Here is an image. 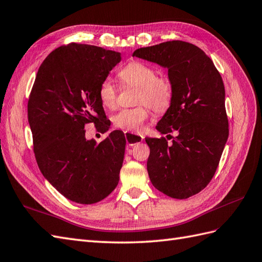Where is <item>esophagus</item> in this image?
Wrapping results in <instances>:
<instances>
[{
	"label": "esophagus",
	"mask_w": 262,
	"mask_h": 262,
	"mask_svg": "<svg viewBox=\"0 0 262 262\" xmlns=\"http://www.w3.org/2000/svg\"><path fill=\"white\" fill-rule=\"evenodd\" d=\"M125 138H126L127 145H129V146H134V145H136L138 143H142L143 139H144L143 136L137 135V134L128 133V132L125 133Z\"/></svg>",
	"instance_id": "34e87169"
}]
</instances>
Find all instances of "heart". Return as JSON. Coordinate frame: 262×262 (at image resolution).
I'll return each instance as SVG.
<instances>
[{
  "instance_id": "heart-1",
  "label": "heart",
  "mask_w": 262,
  "mask_h": 262,
  "mask_svg": "<svg viewBox=\"0 0 262 262\" xmlns=\"http://www.w3.org/2000/svg\"><path fill=\"white\" fill-rule=\"evenodd\" d=\"M124 83L138 87L137 102L144 103L134 108H123L113 117V123L120 129L139 132L149 117V105L158 113L165 112L171 104L173 87L167 77L157 76L152 66L142 62L127 64L118 73ZM98 97L106 108H114L116 105L117 89L110 78H105L98 87Z\"/></svg>"
}]
</instances>
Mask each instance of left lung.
<instances>
[{"label": "left lung", "mask_w": 262, "mask_h": 262, "mask_svg": "<svg viewBox=\"0 0 262 262\" xmlns=\"http://www.w3.org/2000/svg\"><path fill=\"white\" fill-rule=\"evenodd\" d=\"M133 56L167 69L173 87L156 129L178 136L171 145L164 137L145 138L150 182L171 198H189L209 184L229 135L223 78L203 50L183 41L138 49Z\"/></svg>", "instance_id": "1"}]
</instances>
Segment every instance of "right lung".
I'll list each match as a JSON object with an SVG mask.
<instances>
[{
  "label": "right lung",
  "mask_w": 262,
  "mask_h": 262,
  "mask_svg": "<svg viewBox=\"0 0 262 262\" xmlns=\"http://www.w3.org/2000/svg\"><path fill=\"white\" fill-rule=\"evenodd\" d=\"M120 61V53L71 43L53 51L36 74L28 105L39 170L71 201L91 205L116 188L123 166L124 134L103 142L87 139L85 125L106 132L99 84Z\"/></svg>",
  "instance_id": "obj_1"
}]
</instances>
